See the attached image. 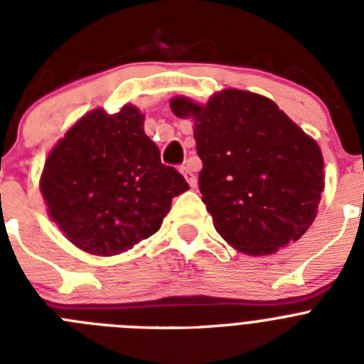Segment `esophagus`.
<instances>
[{"mask_svg": "<svg viewBox=\"0 0 364 364\" xmlns=\"http://www.w3.org/2000/svg\"><path fill=\"white\" fill-rule=\"evenodd\" d=\"M180 171H182V175H184V178L188 180V184L191 186V188H197V176L193 175L191 167L182 166V167H180Z\"/></svg>", "mask_w": 364, "mask_h": 364, "instance_id": "34e87169", "label": "esophagus"}]
</instances>
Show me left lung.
<instances>
[{
	"mask_svg": "<svg viewBox=\"0 0 364 364\" xmlns=\"http://www.w3.org/2000/svg\"><path fill=\"white\" fill-rule=\"evenodd\" d=\"M169 105L195 124L202 202L222 239L262 257L306 233L324 191L323 153L273 100L224 89L205 104L175 96Z\"/></svg>",
	"mask_w": 364,
	"mask_h": 364,
	"instance_id": "left-lung-1",
	"label": "left lung"
}]
</instances>
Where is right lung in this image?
I'll list each match as a JSON object with an SVG mask.
<instances>
[{"instance_id":"add662e5","label":"right lung","mask_w":364,"mask_h":364,"mask_svg":"<svg viewBox=\"0 0 364 364\" xmlns=\"http://www.w3.org/2000/svg\"><path fill=\"white\" fill-rule=\"evenodd\" d=\"M131 104L114 114L98 107L58 140L40 178L50 220L85 253L120 255L160 230L184 176L160 162Z\"/></svg>"}]
</instances>
